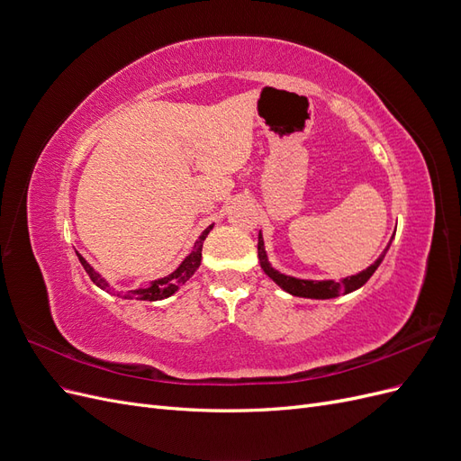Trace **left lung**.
Listing matches in <instances>:
<instances>
[{
	"label": "left lung",
	"mask_w": 461,
	"mask_h": 461,
	"mask_svg": "<svg viewBox=\"0 0 461 461\" xmlns=\"http://www.w3.org/2000/svg\"><path fill=\"white\" fill-rule=\"evenodd\" d=\"M388 246H386V249H388ZM386 249L381 254L379 259H376L373 265H369L366 271H361V273L352 275V276H346V278H342L340 283H337V281H305V278L288 276V275H283V273H278L276 269H273L269 259H267V254H265L261 232H259V239H258V258H259L261 269L265 271V275H267L269 278H273V281L278 286H281L283 290H286L288 294L300 296V298H312V300L337 298L340 294H350V292L364 286L371 278V275L376 271V267H379V265H381V261H383V258L386 254Z\"/></svg>",
	"instance_id": "left-lung-1"
}]
</instances>
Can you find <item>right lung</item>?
<instances>
[{
    "label": "right lung",
    "instance_id": "right-lung-1",
    "mask_svg": "<svg viewBox=\"0 0 461 461\" xmlns=\"http://www.w3.org/2000/svg\"><path fill=\"white\" fill-rule=\"evenodd\" d=\"M213 229V225H209L203 232H202V236L200 239L196 240V244H194V249H192V254L190 256H186L185 258V261L178 265V267L171 273V275H167V276H163V278H158V281H151L148 286H138V288H134V290H127V292H117V296L119 298H124V300H146V302H158V300H163V298H169L171 294H175V292L183 286L188 278L198 271V267H200V263H202V246H203V240H205V236L209 234V230ZM77 256H78V261L82 263V267H85V271L88 273V276L92 278V283L95 285V286H100L102 290H105V292H113L115 294V290L109 286V283L105 281V278L97 273V271H94V267L92 265L82 258L78 252H77Z\"/></svg>",
    "mask_w": 461,
    "mask_h": 461
}]
</instances>
